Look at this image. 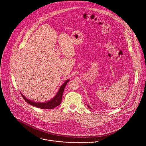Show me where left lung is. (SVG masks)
Listing matches in <instances>:
<instances>
[{"instance_id":"obj_1","label":"left lung","mask_w":146,"mask_h":146,"mask_svg":"<svg viewBox=\"0 0 146 146\" xmlns=\"http://www.w3.org/2000/svg\"><path fill=\"white\" fill-rule=\"evenodd\" d=\"M87 106H88V108H90V109H91V107H90V106H88V105H87Z\"/></svg>"}]
</instances>
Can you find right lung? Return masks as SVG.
I'll return each mask as SVG.
<instances>
[{
  "label": "right lung",
  "instance_id": "add662e5",
  "mask_svg": "<svg viewBox=\"0 0 146 146\" xmlns=\"http://www.w3.org/2000/svg\"><path fill=\"white\" fill-rule=\"evenodd\" d=\"M69 80H70V79L66 80L64 84L60 87V88H59L58 92L55 95V96L52 99H51L47 102H34L31 100H29V99H27L25 96L23 95V94L21 92V95L23 97V98L24 99V100L28 103L30 104V105L32 106L37 107L40 109H53L54 108L59 106L61 103L62 97V95H63V93H64L65 87Z\"/></svg>",
  "mask_w": 146,
  "mask_h": 146
}]
</instances>
